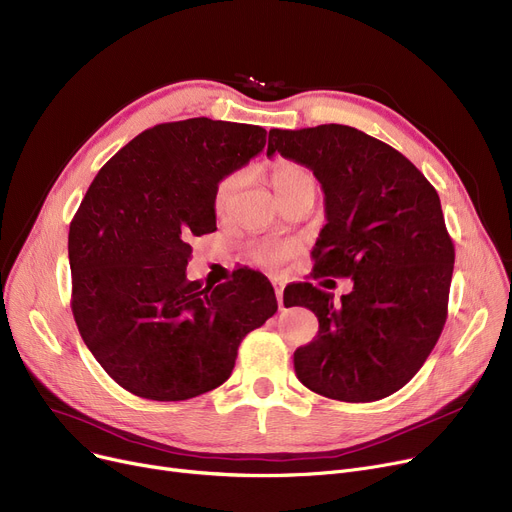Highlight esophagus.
Here are the masks:
<instances>
[{
    "label": "esophagus",
    "instance_id": "esophagus-1",
    "mask_svg": "<svg viewBox=\"0 0 512 512\" xmlns=\"http://www.w3.org/2000/svg\"><path fill=\"white\" fill-rule=\"evenodd\" d=\"M272 284H274V290H276V299H278V307H280V309H284V301H282V297H284V286H282V282H278V280H274Z\"/></svg>",
    "mask_w": 512,
    "mask_h": 512
}]
</instances>
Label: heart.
I'll return each mask as SVG.
<instances>
[{"label": "heart", "mask_w": 512, "mask_h": 512, "mask_svg": "<svg viewBox=\"0 0 512 512\" xmlns=\"http://www.w3.org/2000/svg\"><path fill=\"white\" fill-rule=\"evenodd\" d=\"M270 182L278 197L301 191V188H315V176L307 168L294 164V161H276L270 170ZM238 184H240L238 174H230L218 184V188H215V199H213L215 211L218 213L226 211ZM284 257H286V247L282 245H263L253 253V259L261 265H278Z\"/></svg>", "instance_id": "b5f03b06"}]
</instances>
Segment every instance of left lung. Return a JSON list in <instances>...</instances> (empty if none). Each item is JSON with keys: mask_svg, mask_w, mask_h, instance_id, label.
<instances>
[{"mask_svg": "<svg viewBox=\"0 0 512 512\" xmlns=\"http://www.w3.org/2000/svg\"><path fill=\"white\" fill-rule=\"evenodd\" d=\"M309 168L326 203L315 278H351L334 294L309 282L284 290L286 307L317 315V336L294 351L309 390L344 402L390 396L421 369L448 309L454 245L436 188L390 145L342 124L270 130L267 155Z\"/></svg>", "mask_w": 512, "mask_h": 512, "instance_id": "left-lung-1", "label": "left lung"}]
</instances>
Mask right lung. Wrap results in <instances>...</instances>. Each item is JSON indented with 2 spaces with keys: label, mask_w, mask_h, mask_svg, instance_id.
Here are the masks:
<instances>
[{
  "label": "right lung",
  "mask_w": 512,
  "mask_h": 512,
  "mask_svg": "<svg viewBox=\"0 0 512 512\" xmlns=\"http://www.w3.org/2000/svg\"><path fill=\"white\" fill-rule=\"evenodd\" d=\"M261 126L191 118L134 137L99 170L68 234L72 313L124 390L186 400L222 386L240 340L278 311L251 270L186 278L191 238L215 230V188L263 151Z\"/></svg>",
  "instance_id": "1"
}]
</instances>
